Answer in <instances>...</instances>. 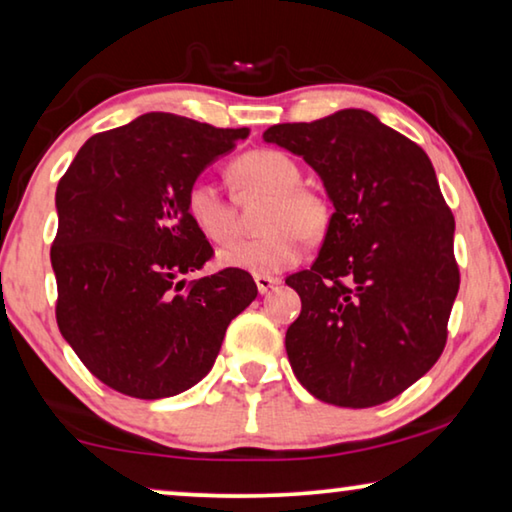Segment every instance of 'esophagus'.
Returning <instances> with one entry per match:
<instances>
[{"instance_id": "esophagus-1", "label": "esophagus", "mask_w": 512, "mask_h": 512, "mask_svg": "<svg viewBox=\"0 0 512 512\" xmlns=\"http://www.w3.org/2000/svg\"><path fill=\"white\" fill-rule=\"evenodd\" d=\"M254 281H256V286H258V293H261V295L270 293L272 288L279 284V279H277V277H268V274H256Z\"/></svg>"}]
</instances>
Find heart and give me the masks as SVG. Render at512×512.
Masks as SVG:
<instances>
[{"label": "heart", "instance_id": "b5f03b06", "mask_svg": "<svg viewBox=\"0 0 512 512\" xmlns=\"http://www.w3.org/2000/svg\"><path fill=\"white\" fill-rule=\"evenodd\" d=\"M231 184L240 198L268 196L263 235L219 251V263L251 274H277L300 263L305 240L328 233L330 205L318 191L302 187V170L279 150H254L231 164ZM187 214L210 242H228L238 231L233 203L217 184L198 177L187 189Z\"/></svg>", "mask_w": 512, "mask_h": 512}]
</instances>
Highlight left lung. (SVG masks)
Wrapping results in <instances>:
<instances>
[{
  "mask_svg": "<svg viewBox=\"0 0 512 512\" xmlns=\"http://www.w3.org/2000/svg\"><path fill=\"white\" fill-rule=\"evenodd\" d=\"M268 143L321 175L335 212L286 330L293 374L325 404L390 402L441 358L459 291L455 217L420 145L372 113L274 124Z\"/></svg>",
  "mask_w": 512,
  "mask_h": 512,
  "instance_id": "8db88e82",
  "label": "left lung"
}]
</instances>
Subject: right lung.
<instances>
[{"label": "right lung", "mask_w": 512, "mask_h": 512, "mask_svg": "<svg viewBox=\"0 0 512 512\" xmlns=\"http://www.w3.org/2000/svg\"><path fill=\"white\" fill-rule=\"evenodd\" d=\"M247 136L147 113L92 136L59 180L57 325L108 388L136 399L189 390L258 295L244 270L184 279L214 254L187 214L189 184Z\"/></svg>", "instance_id": "1"}]
</instances>
